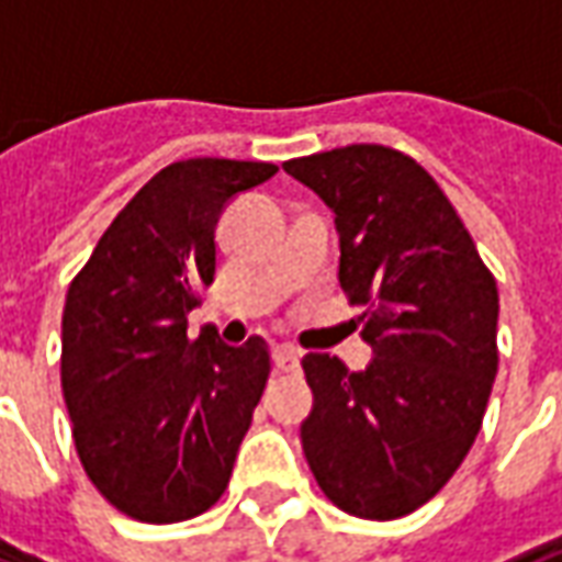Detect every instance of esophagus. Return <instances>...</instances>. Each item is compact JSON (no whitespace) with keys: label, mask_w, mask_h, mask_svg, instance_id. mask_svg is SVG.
<instances>
[{"label":"esophagus","mask_w":562,"mask_h":562,"mask_svg":"<svg viewBox=\"0 0 562 562\" xmlns=\"http://www.w3.org/2000/svg\"><path fill=\"white\" fill-rule=\"evenodd\" d=\"M300 348H293V346H281V348H274V367L281 370V373H296L300 370Z\"/></svg>","instance_id":"34e87169"}]
</instances>
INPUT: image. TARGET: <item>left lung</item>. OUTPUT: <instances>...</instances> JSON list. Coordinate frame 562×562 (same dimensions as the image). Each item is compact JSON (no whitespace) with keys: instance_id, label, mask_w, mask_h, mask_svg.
<instances>
[{"instance_id":"left-lung-1","label":"left lung","mask_w":562,"mask_h":562,"mask_svg":"<svg viewBox=\"0 0 562 562\" xmlns=\"http://www.w3.org/2000/svg\"><path fill=\"white\" fill-rule=\"evenodd\" d=\"M336 214L339 288L376 358L348 373L305 355L303 450L321 493L363 520L435 498L481 431L498 370V288L443 189L379 143L290 158Z\"/></svg>"}]
</instances>
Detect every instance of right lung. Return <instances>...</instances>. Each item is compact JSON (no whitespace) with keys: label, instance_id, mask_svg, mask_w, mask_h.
Wrapping results in <instances>:
<instances>
[{"label":"right lung","instance_id":"right-lung-1","mask_svg":"<svg viewBox=\"0 0 562 562\" xmlns=\"http://www.w3.org/2000/svg\"><path fill=\"white\" fill-rule=\"evenodd\" d=\"M269 161L186 158L161 168L69 281L60 385L76 452L97 493L140 524L199 517L226 493L272 355L189 312L216 274L226 201L266 183Z\"/></svg>","mask_w":562,"mask_h":562}]
</instances>
